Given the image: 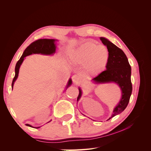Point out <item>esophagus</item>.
Segmentation results:
<instances>
[{"instance_id":"34e87169","label":"esophagus","mask_w":151,"mask_h":151,"mask_svg":"<svg viewBox=\"0 0 151 151\" xmlns=\"http://www.w3.org/2000/svg\"><path fill=\"white\" fill-rule=\"evenodd\" d=\"M72 81L74 82L75 84H77V83H79L80 79H79V77L78 76H77V75L73 76L72 77Z\"/></svg>"}]
</instances>
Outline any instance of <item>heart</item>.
Masks as SVG:
<instances>
[{"label":"heart","instance_id":"heart-1","mask_svg":"<svg viewBox=\"0 0 151 151\" xmlns=\"http://www.w3.org/2000/svg\"><path fill=\"white\" fill-rule=\"evenodd\" d=\"M109 59L108 48L92 42L83 43L71 53L72 63L77 65H86L87 72L91 75H97L103 72Z\"/></svg>","mask_w":151,"mask_h":151}]
</instances>
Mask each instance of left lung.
<instances>
[{
    "label": "left lung",
    "instance_id": "left-lung-1",
    "mask_svg": "<svg viewBox=\"0 0 151 151\" xmlns=\"http://www.w3.org/2000/svg\"><path fill=\"white\" fill-rule=\"evenodd\" d=\"M100 40L108 50L109 59L106 70L94 77L92 81L96 84L114 83L119 86L122 91L121 99L114 108L111 116L107 120H109L124 111L129 104L132 91L131 67L126 55L120 48L104 37H100ZM79 90V94L77 97V101L82 96V89L80 87Z\"/></svg>",
    "mask_w": 151,
    "mask_h": 151
}]
</instances>
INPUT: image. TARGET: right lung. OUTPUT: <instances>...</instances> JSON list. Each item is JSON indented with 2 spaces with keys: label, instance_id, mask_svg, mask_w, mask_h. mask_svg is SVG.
Returning <instances> with one entry per match:
<instances>
[{
  "label": "right lung",
  "instance_id": "1",
  "mask_svg": "<svg viewBox=\"0 0 151 151\" xmlns=\"http://www.w3.org/2000/svg\"><path fill=\"white\" fill-rule=\"evenodd\" d=\"M57 41L58 40H55V39H40L31 43L29 46L25 49L22 55V56L21 57L19 60L17 61L16 65L15 76L14 77L12 83V88H13L14 84L15 81L17 79L18 75H19L20 67L22 64V62L24 61V58L32 54H42V55H53L56 52L57 46H56L55 42H57ZM72 79H69V80H68L67 83V84L65 87V89H67L68 87L72 84ZM51 121L52 120H50L48 122ZM26 125L34 128V127L31 126V125H29V124H26ZM40 127H35V128H36V129H38Z\"/></svg>",
  "mask_w": 151,
  "mask_h": 151
}]
</instances>
